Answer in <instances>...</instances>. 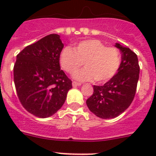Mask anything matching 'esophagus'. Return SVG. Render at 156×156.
<instances>
[{
	"label": "esophagus",
	"instance_id": "34e87169",
	"mask_svg": "<svg viewBox=\"0 0 156 156\" xmlns=\"http://www.w3.org/2000/svg\"><path fill=\"white\" fill-rule=\"evenodd\" d=\"M72 85H73V87H79V86H81L82 84L79 83H77V82H73V83H72Z\"/></svg>",
	"mask_w": 156,
	"mask_h": 156
}]
</instances>
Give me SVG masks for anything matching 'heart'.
Instances as JSON below:
<instances>
[{"instance_id": "obj_1", "label": "heart", "mask_w": 156, "mask_h": 156, "mask_svg": "<svg viewBox=\"0 0 156 156\" xmlns=\"http://www.w3.org/2000/svg\"><path fill=\"white\" fill-rule=\"evenodd\" d=\"M121 54L115 47H106L98 40H87L78 43L75 47H66L61 50L59 61L61 68L69 73H74L83 66L86 68L76 72V80L106 83L117 73L121 66Z\"/></svg>"}]
</instances>
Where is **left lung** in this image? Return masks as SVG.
Instances as JSON below:
<instances>
[{
    "label": "left lung",
    "instance_id": "8db88e82",
    "mask_svg": "<svg viewBox=\"0 0 156 156\" xmlns=\"http://www.w3.org/2000/svg\"><path fill=\"white\" fill-rule=\"evenodd\" d=\"M115 47L121 52L117 73L103 86H94V92L86 102L90 111L102 119L116 117L128 108L135 95L139 78L137 55L118 43Z\"/></svg>",
    "mask_w": 156,
    "mask_h": 156
}]
</instances>
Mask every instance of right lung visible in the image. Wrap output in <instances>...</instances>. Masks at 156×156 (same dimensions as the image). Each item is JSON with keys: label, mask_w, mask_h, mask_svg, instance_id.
<instances>
[{"label": "right lung", "mask_w": 156, "mask_h": 156, "mask_svg": "<svg viewBox=\"0 0 156 156\" xmlns=\"http://www.w3.org/2000/svg\"><path fill=\"white\" fill-rule=\"evenodd\" d=\"M64 44L51 34L18 53L13 67L18 97L24 108L40 118L49 117L61 108L72 82L61 70L59 57Z\"/></svg>", "instance_id": "1"}]
</instances>
